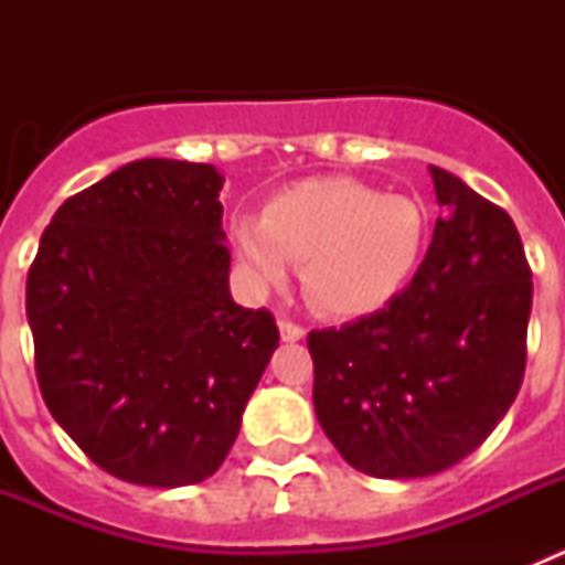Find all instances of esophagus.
<instances>
[{
    "label": "esophagus",
    "instance_id": "obj_1",
    "mask_svg": "<svg viewBox=\"0 0 565 565\" xmlns=\"http://www.w3.org/2000/svg\"><path fill=\"white\" fill-rule=\"evenodd\" d=\"M279 337H282V342H299V339L306 337V328L282 319V322H279Z\"/></svg>",
    "mask_w": 565,
    "mask_h": 565
}]
</instances>
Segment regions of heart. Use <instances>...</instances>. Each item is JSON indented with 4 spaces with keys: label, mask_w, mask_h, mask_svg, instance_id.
Segmentation results:
<instances>
[{
    "label": "heart",
    "mask_w": 565,
    "mask_h": 565,
    "mask_svg": "<svg viewBox=\"0 0 565 565\" xmlns=\"http://www.w3.org/2000/svg\"><path fill=\"white\" fill-rule=\"evenodd\" d=\"M427 212L411 194H379L353 178H308L274 194L257 221H239L234 252L259 288L302 266L319 311L367 317L404 291L427 246Z\"/></svg>",
    "instance_id": "b5f03b06"
}]
</instances>
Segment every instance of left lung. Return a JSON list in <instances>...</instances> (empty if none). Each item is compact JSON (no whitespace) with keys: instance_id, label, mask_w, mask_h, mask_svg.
I'll use <instances>...</instances> for the list:
<instances>
[{"instance_id":"left-lung-1","label":"left lung","mask_w":565,"mask_h":565,"mask_svg":"<svg viewBox=\"0 0 565 565\" xmlns=\"http://www.w3.org/2000/svg\"><path fill=\"white\" fill-rule=\"evenodd\" d=\"M441 217L413 282L382 311L311 331L313 411L373 478H424L481 447L526 367L532 271L501 206L430 167Z\"/></svg>"}]
</instances>
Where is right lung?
Here are the masks:
<instances>
[{
    "label": "right lung",
    "instance_id": "add662e5",
    "mask_svg": "<svg viewBox=\"0 0 565 565\" xmlns=\"http://www.w3.org/2000/svg\"><path fill=\"white\" fill-rule=\"evenodd\" d=\"M212 163L143 158L58 206L28 274L50 413L104 472L186 487L217 472L277 351L237 306Z\"/></svg>",
    "mask_w": 565,
    "mask_h": 565
}]
</instances>
